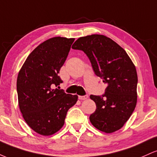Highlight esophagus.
Listing matches in <instances>:
<instances>
[{"label":"esophagus","mask_w":157,"mask_h":157,"mask_svg":"<svg viewBox=\"0 0 157 157\" xmlns=\"http://www.w3.org/2000/svg\"><path fill=\"white\" fill-rule=\"evenodd\" d=\"M78 98L81 100H86V99L89 98V96H88V95H85V96H79Z\"/></svg>","instance_id":"34e87169"}]
</instances>
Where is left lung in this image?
I'll return each instance as SVG.
<instances>
[{"instance_id":"8db88e82","label":"left lung","mask_w":157,"mask_h":157,"mask_svg":"<svg viewBox=\"0 0 157 157\" xmlns=\"http://www.w3.org/2000/svg\"><path fill=\"white\" fill-rule=\"evenodd\" d=\"M71 48L83 51L95 75L108 84L103 95L90 96L97 105L90 115L91 124L107 134L118 131L130 118L137 101L134 64L120 45L105 35L81 37Z\"/></svg>"}]
</instances>
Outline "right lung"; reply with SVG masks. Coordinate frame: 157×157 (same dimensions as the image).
<instances>
[{"instance_id":"obj_1","label":"right lung","mask_w":157,"mask_h":157,"mask_svg":"<svg viewBox=\"0 0 157 157\" xmlns=\"http://www.w3.org/2000/svg\"><path fill=\"white\" fill-rule=\"evenodd\" d=\"M75 38L55 37L37 46L27 57L17 79L19 108L27 125L37 134L50 136L64 125L68 110L77 95L54 88ZM59 87V86H58Z\"/></svg>"}]
</instances>
